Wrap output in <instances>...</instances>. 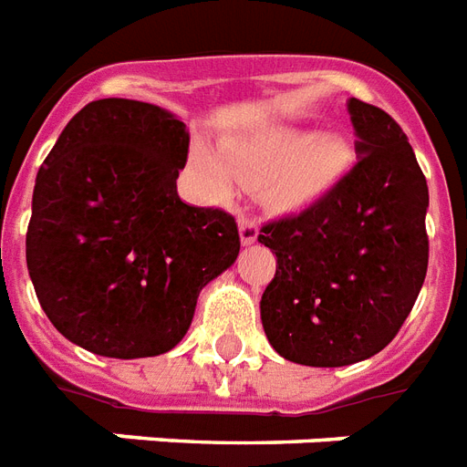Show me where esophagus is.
Segmentation results:
<instances>
[{
	"label": "esophagus",
	"mask_w": 467,
	"mask_h": 467,
	"mask_svg": "<svg viewBox=\"0 0 467 467\" xmlns=\"http://www.w3.org/2000/svg\"><path fill=\"white\" fill-rule=\"evenodd\" d=\"M257 234H260V230H257L254 217L243 213V215H240V240H243V244L254 243V240H257Z\"/></svg>",
	"instance_id": "esophagus-1"
}]
</instances>
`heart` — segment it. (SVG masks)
<instances>
[{
    "label": "heart",
    "instance_id": "obj_1",
    "mask_svg": "<svg viewBox=\"0 0 467 467\" xmlns=\"http://www.w3.org/2000/svg\"><path fill=\"white\" fill-rule=\"evenodd\" d=\"M223 158L198 150L192 163L217 198H230L234 185H265L275 207L295 210L321 198L347 172L351 150L339 136H309L296 128H265L227 140Z\"/></svg>",
    "mask_w": 467,
    "mask_h": 467
}]
</instances>
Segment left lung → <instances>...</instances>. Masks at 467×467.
<instances>
[{
  "mask_svg": "<svg viewBox=\"0 0 467 467\" xmlns=\"http://www.w3.org/2000/svg\"><path fill=\"white\" fill-rule=\"evenodd\" d=\"M358 161L296 215L262 224L277 254L262 327L279 357L348 366L389 347L428 269V185L409 138L379 106L351 99Z\"/></svg>",
  "mask_w": 467,
  "mask_h": 467,
  "instance_id": "left-lung-1",
  "label": "left lung"
}]
</instances>
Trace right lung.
I'll return each instance as SVG.
<instances>
[{"label":"right lung","mask_w":467,"mask_h":467,"mask_svg":"<svg viewBox=\"0 0 467 467\" xmlns=\"http://www.w3.org/2000/svg\"><path fill=\"white\" fill-rule=\"evenodd\" d=\"M190 133L168 110L130 99L86 103L36 172L26 267L49 321L110 358L171 351L200 289L237 260V223L192 207L175 178Z\"/></svg>","instance_id":"obj_1"}]
</instances>
